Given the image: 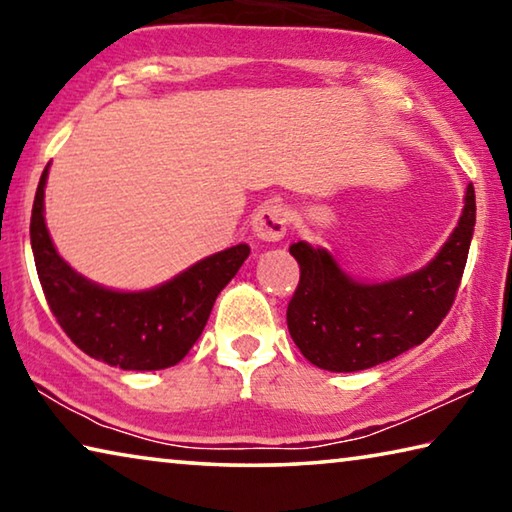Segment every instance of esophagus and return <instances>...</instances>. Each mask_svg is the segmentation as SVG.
I'll list each match as a JSON object with an SVG mask.
<instances>
[{"label": "esophagus", "instance_id": "obj_1", "mask_svg": "<svg viewBox=\"0 0 512 512\" xmlns=\"http://www.w3.org/2000/svg\"><path fill=\"white\" fill-rule=\"evenodd\" d=\"M253 235L266 244H275L287 235V210L277 203H266L253 216Z\"/></svg>", "mask_w": 512, "mask_h": 512}]
</instances>
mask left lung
<instances>
[{"mask_svg":"<svg viewBox=\"0 0 512 512\" xmlns=\"http://www.w3.org/2000/svg\"><path fill=\"white\" fill-rule=\"evenodd\" d=\"M463 214L431 262L384 282H363L327 248L298 241L289 248L300 282L287 309L293 343L314 366L357 372L391 361L433 334L452 307L470 253L476 201L465 189Z\"/></svg>","mask_w":512,"mask_h":512,"instance_id":"1","label":"left lung"}]
</instances>
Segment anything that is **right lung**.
<instances>
[{
  "label": "right lung",
  "instance_id": "add662e5",
  "mask_svg": "<svg viewBox=\"0 0 512 512\" xmlns=\"http://www.w3.org/2000/svg\"><path fill=\"white\" fill-rule=\"evenodd\" d=\"M42 171L31 212V248L38 277L58 325L92 359L121 370L176 366L203 334L214 300L250 255L237 244L144 291H119L76 273L51 241L45 223Z\"/></svg>",
  "mask_w": 512,
  "mask_h": 512
}]
</instances>
